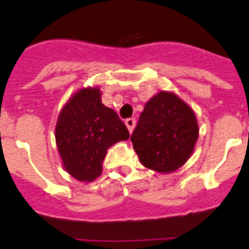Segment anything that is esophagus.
<instances>
[{"label": "esophagus", "mask_w": 249, "mask_h": 249, "mask_svg": "<svg viewBox=\"0 0 249 249\" xmlns=\"http://www.w3.org/2000/svg\"><path fill=\"white\" fill-rule=\"evenodd\" d=\"M125 125H126L129 133H133V129L134 126H135V119L134 118L126 119V120H125Z\"/></svg>", "instance_id": "obj_1"}]
</instances>
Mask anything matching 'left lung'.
<instances>
[{
    "label": "left lung",
    "instance_id": "1",
    "mask_svg": "<svg viewBox=\"0 0 249 249\" xmlns=\"http://www.w3.org/2000/svg\"><path fill=\"white\" fill-rule=\"evenodd\" d=\"M198 133L193 110L176 94L160 91L145 104L130 140L142 165L172 173L190 158Z\"/></svg>",
    "mask_w": 249,
    "mask_h": 249
}]
</instances>
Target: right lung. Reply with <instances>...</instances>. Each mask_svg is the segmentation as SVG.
<instances>
[{
  "mask_svg": "<svg viewBox=\"0 0 249 249\" xmlns=\"http://www.w3.org/2000/svg\"><path fill=\"white\" fill-rule=\"evenodd\" d=\"M130 134L118 114L101 103L99 88H84L60 111L56 145L65 170L80 181L100 177L107 149Z\"/></svg>",
  "mask_w": 249,
  "mask_h": 249,
  "instance_id": "right-lung-1",
  "label": "right lung"
}]
</instances>
